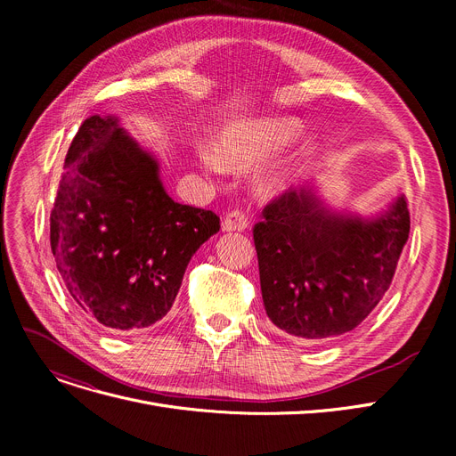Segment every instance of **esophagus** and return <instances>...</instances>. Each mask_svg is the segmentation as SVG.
I'll list each match as a JSON object with an SVG mask.
<instances>
[{"instance_id":"esophagus-1","label":"esophagus","mask_w":456,"mask_h":456,"mask_svg":"<svg viewBox=\"0 0 456 456\" xmlns=\"http://www.w3.org/2000/svg\"><path fill=\"white\" fill-rule=\"evenodd\" d=\"M249 220H248V214L242 208H232L224 216V231H244L248 229Z\"/></svg>"}]
</instances>
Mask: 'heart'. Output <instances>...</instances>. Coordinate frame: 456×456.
I'll return each mask as SVG.
<instances>
[{
	"label": "heart",
	"instance_id": "heart-1",
	"mask_svg": "<svg viewBox=\"0 0 456 456\" xmlns=\"http://www.w3.org/2000/svg\"><path fill=\"white\" fill-rule=\"evenodd\" d=\"M297 131L299 124L292 118H270L262 122L234 126L222 133L218 140V155L224 164L244 166L292 140ZM200 157L210 167L220 164L218 157L210 150H201Z\"/></svg>",
	"mask_w": 456,
	"mask_h": 456
}]
</instances>
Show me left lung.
I'll return each instance as SVG.
<instances>
[{"label": "left lung", "mask_w": 456, "mask_h": 456, "mask_svg": "<svg viewBox=\"0 0 456 456\" xmlns=\"http://www.w3.org/2000/svg\"><path fill=\"white\" fill-rule=\"evenodd\" d=\"M409 232L403 196L364 222L327 212L310 190H284L253 227L268 318L303 340L354 329L390 289Z\"/></svg>", "instance_id": "obj_1"}]
</instances>
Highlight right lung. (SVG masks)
I'll use <instances>...</instances> for the list:
<instances>
[{"instance_id":"1","label":"right lung","mask_w":456,"mask_h":456,"mask_svg":"<svg viewBox=\"0 0 456 456\" xmlns=\"http://www.w3.org/2000/svg\"><path fill=\"white\" fill-rule=\"evenodd\" d=\"M218 231L220 216L166 194L157 160L114 118L85 119L50 216L55 265L83 314L110 330L157 323L191 255Z\"/></svg>"}]
</instances>
